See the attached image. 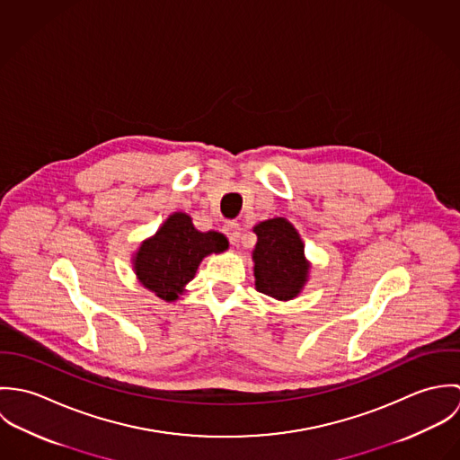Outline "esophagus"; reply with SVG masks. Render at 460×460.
Returning <instances> with one entry per match:
<instances>
[{"instance_id": "esophagus-1", "label": "esophagus", "mask_w": 460, "mask_h": 460, "mask_svg": "<svg viewBox=\"0 0 460 460\" xmlns=\"http://www.w3.org/2000/svg\"><path fill=\"white\" fill-rule=\"evenodd\" d=\"M223 232L225 235L230 239L232 244H237L239 243V237H241V225L235 223V221H226L223 225Z\"/></svg>"}]
</instances>
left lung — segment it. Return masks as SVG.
I'll return each mask as SVG.
<instances>
[{"mask_svg": "<svg viewBox=\"0 0 460 460\" xmlns=\"http://www.w3.org/2000/svg\"><path fill=\"white\" fill-rule=\"evenodd\" d=\"M253 232L257 234L252 255L257 290L279 301L297 297L308 281L310 263L294 225L285 217H272L255 225Z\"/></svg>", "mask_w": 460, "mask_h": 460, "instance_id": "1", "label": "left lung"}]
</instances>
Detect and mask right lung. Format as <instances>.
Masks as SVG:
<instances>
[{
	"instance_id": "1",
	"label": "right lung",
	"mask_w": 460,
	"mask_h": 460,
	"mask_svg": "<svg viewBox=\"0 0 460 460\" xmlns=\"http://www.w3.org/2000/svg\"><path fill=\"white\" fill-rule=\"evenodd\" d=\"M228 250V239L219 232H198L186 212H173L143 241L132 259L139 283L164 301H177L195 278L199 262L210 253Z\"/></svg>"
}]
</instances>
